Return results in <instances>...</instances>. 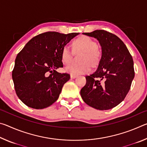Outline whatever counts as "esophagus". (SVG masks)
Wrapping results in <instances>:
<instances>
[{"instance_id": "34e87169", "label": "esophagus", "mask_w": 147, "mask_h": 147, "mask_svg": "<svg viewBox=\"0 0 147 147\" xmlns=\"http://www.w3.org/2000/svg\"><path fill=\"white\" fill-rule=\"evenodd\" d=\"M77 76H78L75 75V74H71V78H73V79H74V78H76Z\"/></svg>"}]
</instances>
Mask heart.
<instances>
[{
	"label": "heart",
	"instance_id": "b5f03b06",
	"mask_svg": "<svg viewBox=\"0 0 147 147\" xmlns=\"http://www.w3.org/2000/svg\"><path fill=\"white\" fill-rule=\"evenodd\" d=\"M74 51H83L80 65L70 64L65 67V71L72 74L88 73L91 71V65H95L100 58V51L97 48L96 41L88 36H83L74 39L73 43ZM61 61L68 64L72 59V52L68 46H65L61 51Z\"/></svg>",
	"mask_w": 147,
	"mask_h": 147
}]
</instances>
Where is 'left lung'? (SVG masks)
I'll return each instance as SVG.
<instances>
[{"instance_id":"obj_1","label":"left lung","mask_w":147,"mask_h":147,"mask_svg":"<svg viewBox=\"0 0 147 147\" xmlns=\"http://www.w3.org/2000/svg\"><path fill=\"white\" fill-rule=\"evenodd\" d=\"M83 34L97 39L102 54L96 71L86 76L81 96L94 109H111L124 100L130 90L135 76L132 57L115 35L102 30Z\"/></svg>"}]
</instances>
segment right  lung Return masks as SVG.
Wrapping results in <instances>:
<instances>
[{
  "mask_svg": "<svg viewBox=\"0 0 147 147\" xmlns=\"http://www.w3.org/2000/svg\"><path fill=\"white\" fill-rule=\"evenodd\" d=\"M79 33L47 32L31 39L17 54L12 71L17 96L30 108L43 109L58 100L62 88L70 79L63 67L61 51Z\"/></svg>",
  "mask_w": 147,
  "mask_h": 147,
  "instance_id": "1",
  "label": "right lung"
}]
</instances>
